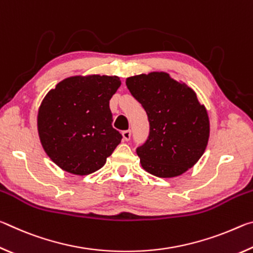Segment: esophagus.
<instances>
[{
    "mask_svg": "<svg viewBox=\"0 0 253 253\" xmlns=\"http://www.w3.org/2000/svg\"><path fill=\"white\" fill-rule=\"evenodd\" d=\"M130 135H131V131L128 129V130H124L123 131V139L124 140H129L130 139Z\"/></svg>",
    "mask_w": 253,
    "mask_h": 253,
    "instance_id": "34e87169",
    "label": "esophagus"
}]
</instances>
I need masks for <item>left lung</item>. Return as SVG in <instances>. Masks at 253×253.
Masks as SVG:
<instances>
[{"mask_svg": "<svg viewBox=\"0 0 253 253\" xmlns=\"http://www.w3.org/2000/svg\"><path fill=\"white\" fill-rule=\"evenodd\" d=\"M126 85L146 110L151 125L147 142L136 151L142 168L163 178L193 168L210 137L208 110L193 89L164 71L128 77Z\"/></svg>", "mask_w": 253, "mask_h": 253, "instance_id": "obj_1", "label": "left lung"}]
</instances>
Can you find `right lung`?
Masks as SVG:
<instances>
[{"label":"right lung","instance_id":"1","mask_svg":"<svg viewBox=\"0 0 253 253\" xmlns=\"http://www.w3.org/2000/svg\"><path fill=\"white\" fill-rule=\"evenodd\" d=\"M122 81L117 76H72L46 93L38 110L40 143L55 165L88 175L105 165L121 143L111 126L109 100Z\"/></svg>","mask_w":253,"mask_h":253}]
</instances>
